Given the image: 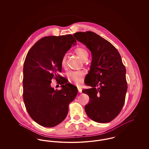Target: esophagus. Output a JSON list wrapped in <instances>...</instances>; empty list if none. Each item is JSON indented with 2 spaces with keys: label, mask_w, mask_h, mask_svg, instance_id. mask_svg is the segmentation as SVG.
I'll list each match as a JSON object with an SVG mask.
<instances>
[{
  "label": "esophagus",
  "mask_w": 149,
  "mask_h": 149,
  "mask_svg": "<svg viewBox=\"0 0 149 149\" xmlns=\"http://www.w3.org/2000/svg\"><path fill=\"white\" fill-rule=\"evenodd\" d=\"M78 90L79 92H82V89H81V87H80V86H79V87H78Z\"/></svg>",
  "instance_id": "1"
}]
</instances>
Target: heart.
<instances>
[{
    "label": "heart",
    "mask_w": 149,
    "mask_h": 149,
    "mask_svg": "<svg viewBox=\"0 0 149 149\" xmlns=\"http://www.w3.org/2000/svg\"><path fill=\"white\" fill-rule=\"evenodd\" d=\"M75 52L83 61L85 60L88 56V52L87 50L83 47H78L75 49ZM66 64V56L64 55L61 61V64L63 67L65 66ZM84 75L83 71H70L67 73V77L69 80L74 82L77 85H79L83 81V77Z\"/></svg>",
    "instance_id": "1"
}]
</instances>
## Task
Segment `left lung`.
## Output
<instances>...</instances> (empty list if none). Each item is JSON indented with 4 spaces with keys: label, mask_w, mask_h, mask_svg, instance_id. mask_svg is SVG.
<instances>
[{
    "label": "left lung",
    "mask_w": 149,
    "mask_h": 149,
    "mask_svg": "<svg viewBox=\"0 0 149 149\" xmlns=\"http://www.w3.org/2000/svg\"><path fill=\"white\" fill-rule=\"evenodd\" d=\"M73 36L92 55L85 78V84L92 88L83 91L90 99L85 112L95 122H109L120 113L127 90L126 70L120 54L112 43L93 32H79Z\"/></svg>",
    "instance_id": "left-lung-1"
}]
</instances>
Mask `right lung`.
Returning a JSON list of instances; mask_svg holds the SVG:
<instances>
[{
    "label": "right lung",
    "instance_id": "right-lung-1",
    "mask_svg": "<svg viewBox=\"0 0 149 149\" xmlns=\"http://www.w3.org/2000/svg\"><path fill=\"white\" fill-rule=\"evenodd\" d=\"M76 42L71 35L43 37L31 48L24 60V103L32 119L43 127H54L63 121L77 95V88L70 83L61 86L60 90L50 86L52 78L61 80L58 74L61 59Z\"/></svg>",
    "mask_w": 149,
    "mask_h": 149
}]
</instances>
